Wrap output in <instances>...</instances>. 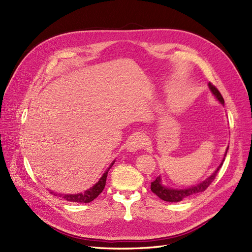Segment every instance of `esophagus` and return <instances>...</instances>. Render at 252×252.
Masks as SVG:
<instances>
[{"label": "esophagus", "instance_id": "34e87169", "mask_svg": "<svg viewBox=\"0 0 252 252\" xmlns=\"http://www.w3.org/2000/svg\"><path fill=\"white\" fill-rule=\"evenodd\" d=\"M145 144H146V142H145L144 136L135 135L132 139H130L127 142L126 149L129 152H136L139 149L143 148L145 146Z\"/></svg>", "mask_w": 252, "mask_h": 252}]
</instances>
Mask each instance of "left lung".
<instances>
[{
    "instance_id": "1",
    "label": "left lung",
    "mask_w": 252,
    "mask_h": 252,
    "mask_svg": "<svg viewBox=\"0 0 252 252\" xmlns=\"http://www.w3.org/2000/svg\"><path fill=\"white\" fill-rule=\"evenodd\" d=\"M208 87L211 91V94H213V96L217 98V101L224 106V103H225L224 98H223L222 94H220V91L215 86L211 85L210 83H208ZM228 148H229V146H227L226 151L224 154V158L222 159V162H220V164L218 166V168L213 171L207 179H205L204 181L200 182L199 184H195L191 187H187V188H183V189L171 188V187L164 185L162 182V177L161 175H158V177L151 183V191L155 194H157L161 200L166 201V202H171V203L181 202L190 195H193V194L201 193V192L205 191V189L211 184V182L215 180L218 171L220 170V167H222V165L225 161V157L227 155Z\"/></svg>"
}]
</instances>
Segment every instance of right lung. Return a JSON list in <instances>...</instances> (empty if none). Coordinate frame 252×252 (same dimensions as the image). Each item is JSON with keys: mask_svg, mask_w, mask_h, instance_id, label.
I'll list each match as a JSON object with an SVG mask.
<instances>
[{"mask_svg": "<svg viewBox=\"0 0 252 252\" xmlns=\"http://www.w3.org/2000/svg\"><path fill=\"white\" fill-rule=\"evenodd\" d=\"M114 162H116V159L110 164V166L107 168V170H106L102 177L100 178V180H98L95 184L90 187L89 189L85 190L84 192H79V193H74V194H71V193H57V192H53L52 190H50V193L53 194V195H58L60 197H62V199L66 200V201H69V202H77V203H89L91 201H94L95 197H97V195L100 194L103 189L106 185V179H107V174H108V171L109 169L112 167V165L114 164Z\"/></svg>", "mask_w": 252, "mask_h": 252, "instance_id": "right-lung-1", "label": "right lung"}]
</instances>
